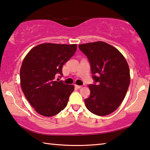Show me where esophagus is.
I'll return each mask as SVG.
<instances>
[{
  "label": "esophagus",
  "instance_id": "esophagus-1",
  "mask_svg": "<svg viewBox=\"0 0 150 150\" xmlns=\"http://www.w3.org/2000/svg\"><path fill=\"white\" fill-rule=\"evenodd\" d=\"M75 87L77 89H80L82 87V86H78V85H75Z\"/></svg>",
  "mask_w": 150,
  "mask_h": 150
}]
</instances>
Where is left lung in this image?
Instances as JSON below:
<instances>
[{
	"mask_svg": "<svg viewBox=\"0 0 150 150\" xmlns=\"http://www.w3.org/2000/svg\"><path fill=\"white\" fill-rule=\"evenodd\" d=\"M90 62L97 84L89 85L90 96L86 107L92 113L105 116L114 112L127 94L130 82L127 60L119 50L103 41L79 45Z\"/></svg>",
	"mask_w": 150,
	"mask_h": 150,
	"instance_id": "left-lung-1",
	"label": "left lung"
}]
</instances>
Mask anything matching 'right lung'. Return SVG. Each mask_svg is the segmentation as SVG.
I'll list each match as a JSON object with an SVG mask.
<instances>
[{
    "label": "right lung",
    "mask_w": 150,
    "mask_h": 150,
    "mask_svg": "<svg viewBox=\"0 0 150 150\" xmlns=\"http://www.w3.org/2000/svg\"><path fill=\"white\" fill-rule=\"evenodd\" d=\"M76 44L42 43L31 49L20 68V85L25 98L35 111L44 117H52L67 105L73 85L54 81L62 74V66L72 57Z\"/></svg>",
    "instance_id": "1"
}]
</instances>
